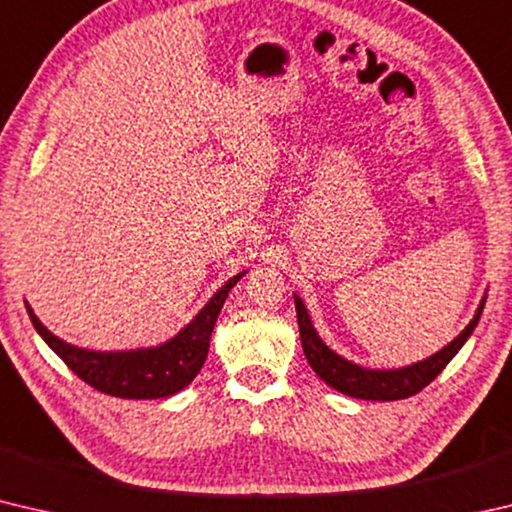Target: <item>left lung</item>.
Listing matches in <instances>:
<instances>
[{
	"label": "left lung",
	"instance_id": "1",
	"mask_svg": "<svg viewBox=\"0 0 512 512\" xmlns=\"http://www.w3.org/2000/svg\"><path fill=\"white\" fill-rule=\"evenodd\" d=\"M293 300H296L302 350H305V357L309 361V366L314 368L316 375L343 395L359 397V400H375V402L404 400V397H411L415 393H420L424 386H429L431 381L443 372L447 363L454 359V354L463 348V343L470 339V334L474 332L476 323H479L481 311L485 305V298H483L474 318L470 320V325H467L463 332L447 345V348L436 352L433 357L413 363V366L397 368V370H368V368L357 366V363L352 361H345L343 357H339V354L329 350L327 345L318 339L316 329L311 325L302 300L298 296H293Z\"/></svg>",
	"mask_w": 512,
	"mask_h": 512
}]
</instances>
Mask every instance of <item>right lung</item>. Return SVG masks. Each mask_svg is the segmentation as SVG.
<instances>
[{
	"instance_id": "1",
	"label": "right lung",
	"mask_w": 512,
	"mask_h": 512,
	"mask_svg": "<svg viewBox=\"0 0 512 512\" xmlns=\"http://www.w3.org/2000/svg\"><path fill=\"white\" fill-rule=\"evenodd\" d=\"M244 275L246 273H239L225 282V287L214 293V298L198 311L196 318L178 336L158 348L146 350L92 352L76 348L51 334L29 305L27 311L45 343L85 384L106 395L124 397V400H158V397H169L192 384L207 359L210 336L223 302Z\"/></svg>"
}]
</instances>
